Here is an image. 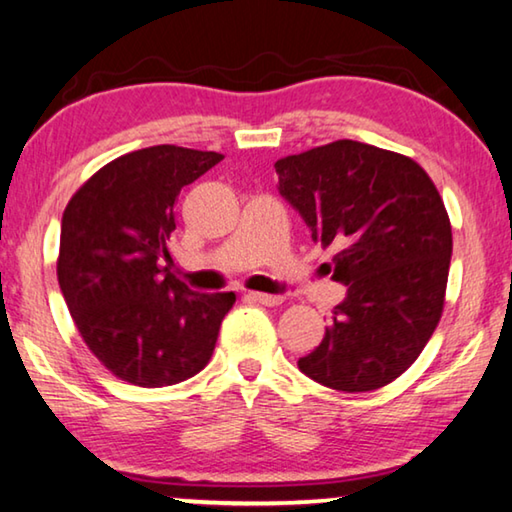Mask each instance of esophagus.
<instances>
[{
    "label": "esophagus",
    "mask_w": 512,
    "mask_h": 512,
    "mask_svg": "<svg viewBox=\"0 0 512 512\" xmlns=\"http://www.w3.org/2000/svg\"><path fill=\"white\" fill-rule=\"evenodd\" d=\"M249 297L258 304H265V306H277L283 302L281 295H270V293H249Z\"/></svg>",
    "instance_id": "esophagus-1"
}]
</instances>
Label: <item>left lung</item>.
Here are the masks:
<instances>
[{
    "instance_id": "obj_1",
    "label": "left lung",
    "mask_w": 512,
    "mask_h": 512,
    "mask_svg": "<svg viewBox=\"0 0 512 512\" xmlns=\"http://www.w3.org/2000/svg\"><path fill=\"white\" fill-rule=\"evenodd\" d=\"M279 192L311 238L338 251L348 288L300 371L336 391L380 389L410 368L442 318L451 222L437 187L410 157L352 139L274 164Z\"/></svg>"
}]
</instances>
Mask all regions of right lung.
<instances>
[{"mask_svg":"<svg viewBox=\"0 0 512 512\" xmlns=\"http://www.w3.org/2000/svg\"><path fill=\"white\" fill-rule=\"evenodd\" d=\"M224 155L171 144L116 157L68 201L57 277L77 329L137 387L183 382L208 364L235 293H196L169 270L185 185Z\"/></svg>","mask_w":512,"mask_h":512,"instance_id":"obj_1","label":"right lung"}]
</instances>
